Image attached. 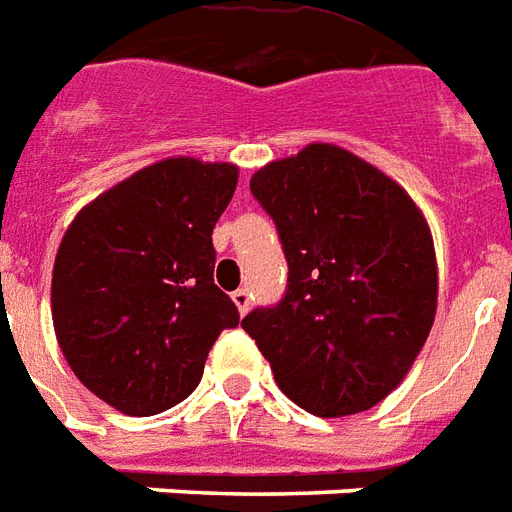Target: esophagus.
<instances>
[{"instance_id": "esophagus-1", "label": "esophagus", "mask_w": 512, "mask_h": 512, "mask_svg": "<svg viewBox=\"0 0 512 512\" xmlns=\"http://www.w3.org/2000/svg\"><path fill=\"white\" fill-rule=\"evenodd\" d=\"M231 300H234V305H237V311L245 316V313L251 311V300H253V294L248 292V289H237V292L231 294Z\"/></svg>"}]
</instances>
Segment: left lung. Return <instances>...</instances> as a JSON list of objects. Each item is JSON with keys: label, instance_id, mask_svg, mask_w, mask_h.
Instances as JSON below:
<instances>
[{"label": "left lung", "instance_id": "1", "mask_svg": "<svg viewBox=\"0 0 512 512\" xmlns=\"http://www.w3.org/2000/svg\"><path fill=\"white\" fill-rule=\"evenodd\" d=\"M289 264L275 305L242 319L275 382L316 417L390 395L436 313V256L401 185L352 152L311 144L251 179Z\"/></svg>", "mask_w": 512, "mask_h": 512}]
</instances>
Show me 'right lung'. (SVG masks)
Masks as SVG:
<instances>
[{"label":"right lung","mask_w":512,"mask_h":512,"mask_svg":"<svg viewBox=\"0 0 512 512\" xmlns=\"http://www.w3.org/2000/svg\"><path fill=\"white\" fill-rule=\"evenodd\" d=\"M237 188V166L160 160L119 182L62 237L51 311L73 374L133 417L185 401L240 311L220 292L212 229Z\"/></svg>","instance_id":"right-lung-1"}]
</instances>
